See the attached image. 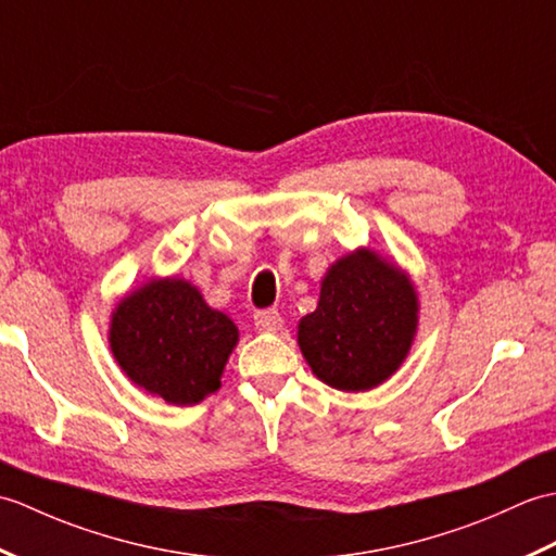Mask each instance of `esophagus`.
Masks as SVG:
<instances>
[{
  "label": "esophagus",
  "mask_w": 556,
  "mask_h": 556,
  "mask_svg": "<svg viewBox=\"0 0 556 556\" xmlns=\"http://www.w3.org/2000/svg\"><path fill=\"white\" fill-rule=\"evenodd\" d=\"M255 327L260 332H279L281 327H285V320H281V315L277 311H257L255 313Z\"/></svg>",
  "instance_id": "obj_1"
}]
</instances>
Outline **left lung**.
<instances>
[{"label": "left lung", "instance_id": "1", "mask_svg": "<svg viewBox=\"0 0 556 556\" xmlns=\"http://www.w3.org/2000/svg\"><path fill=\"white\" fill-rule=\"evenodd\" d=\"M418 329V293L406 271L370 248L327 269L317 308L299 323V346L317 380L365 392L406 361Z\"/></svg>", "mask_w": 556, "mask_h": 556}]
</instances>
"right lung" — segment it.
Here are the masks:
<instances>
[{
    "instance_id": "1",
    "label": "right lung",
    "mask_w": 556,
    "mask_h": 556,
    "mask_svg": "<svg viewBox=\"0 0 556 556\" xmlns=\"http://www.w3.org/2000/svg\"><path fill=\"white\" fill-rule=\"evenodd\" d=\"M236 341L239 329L229 317L179 277L131 291L110 323V346L128 380L174 406L217 392Z\"/></svg>"
}]
</instances>
